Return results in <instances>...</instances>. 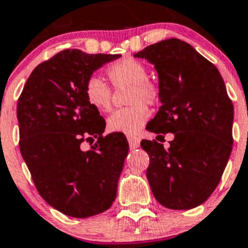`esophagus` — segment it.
I'll return each mask as SVG.
<instances>
[{"instance_id":"34e87169","label":"esophagus","mask_w":248,"mask_h":248,"mask_svg":"<svg viewBox=\"0 0 248 248\" xmlns=\"http://www.w3.org/2000/svg\"><path fill=\"white\" fill-rule=\"evenodd\" d=\"M127 141L130 143L131 148H137L140 146V139L136 136H127Z\"/></svg>"}]
</instances>
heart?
<instances>
[{
	"label": "heart",
	"mask_w": 248,
	"mask_h": 248,
	"mask_svg": "<svg viewBox=\"0 0 248 248\" xmlns=\"http://www.w3.org/2000/svg\"><path fill=\"white\" fill-rule=\"evenodd\" d=\"M113 87H128L126 92L127 107L117 109L107 118L109 132L137 133L150 117L148 106H156L160 101V88L147 79V68L141 61L124 57L111 64L106 71ZM85 97L88 105L100 112H108L112 107V90L100 77L92 76L85 85Z\"/></svg>",
	"instance_id": "b5f03b06"
}]
</instances>
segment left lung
Wrapping results in <instances>:
<instances>
[{
    "label": "left lung",
    "mask_w": 248,
    "mask_h": 248,
    "mask_svg": "<svg viewBox=\"0 0 248 248\" xmlns=\"http://www.w3.org/2000/svg\"><path fill=\"white\" fill-rule=\"evenodd\" d=\"M135 57L155 64L162 106L147 124L156 139H175L163 148L142 140L150 156L146 171L155 199L171 210L203 203L219 184L231 155L233 105L214 63L177 38L161 41ZM158 140V141H160Z\"/></svg>",
    "instance_id": "obj_1"
}]
</instances>
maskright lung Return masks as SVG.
I'll list each match as a JSON object with an SVG mask.
<instances>
[{
  "mask_svg": "<svg viewBox=\"0 0 248 248\" xmlns=\"http://www.w3.org/2000/svg\"><path fill=\"white\" fill-rule=\"evenodd\" d=\"M118 57L63 49L32 71L17 102L20 150L32 181L41 197L67 216H94L116 199L128 143L120 133L103 136L106 122L88 105L85 85ZM94 138L82 151L83 142Z\"/></svg>",
  "mask_w": 248,
  "mask_h": 248,
  "instance_id": "right-lung-1",
  "label": "right lung"
}]
</instances>
